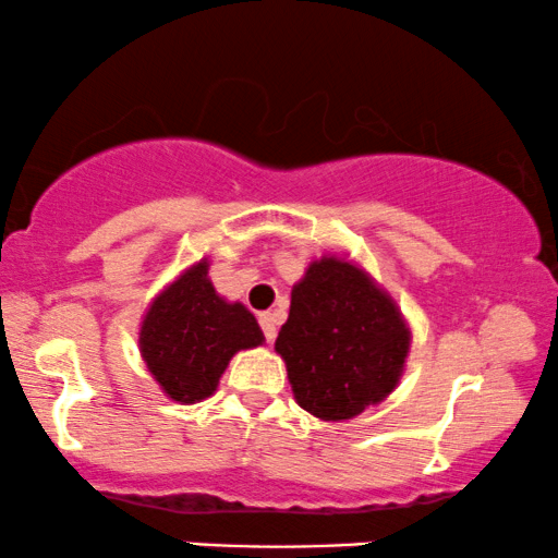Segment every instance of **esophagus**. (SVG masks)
Segmentation results:
<instances>
[{"label":"esophagus","mask_w":558,"mask_h":558,"mask_svg":"<svg viewBox=\"0 0 558 558\" xmlns=\"http://www.w3.org/2000/svg\"><path fill=\"white\" fill-rule=\"evenodd\" d=\"M259 327L265 331V340L272 342L275 335H278V319H275V314L272 312L259 314Z\"/></svg>","instance_id":"obj_1"}]
</instances>
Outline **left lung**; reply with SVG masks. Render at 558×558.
<instances>
[{"label": "left lung", "mask_w": 558, "mask_h": 558, "mask_svg": "<svg viewBox=\"0 0 558 558\" xmlns=\"http://www.w3.org/2000/svg\"><path fill=\"white\" fill-rule=\"evenodd\" d=\"M404 316L350 259H314L291 291L275 350L299 407L324 422L352 420L397 389L409 355Z\"/></svg>", "instance_id": "8db88e82"}]
</instances>
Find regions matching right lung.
Segmentation results:
<instances>
[{
	"instance_id": "add662e5",
	"label": "right lung",
	"mask_w": 558,
	"mask_h": 558,
	"mask_svg": "<svg viewBox=\"0 0 558 558\" xmlns=\"http://www.w3.org/2000/svg\"><path fill=\"white\" fill-rule=\"evenodd\" d=\"M263 342L265 335L250 308L216 293L208 259L187 267L151 301L138 331L146 368L180 404L208 399L231 357Z\"/></svg>"
}]
</instances>
